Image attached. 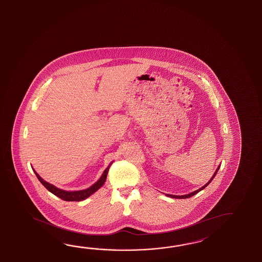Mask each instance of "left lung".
Here are the masks:
<instances>
[{"label":"left lung","instance_id":"1","mask_svg":"<svg viewBox=\"0 0 262 262\" xmlns=\"http://www.w3.org/2000/svg\"><path fill=\"white\" fill-rule=\"evenodd\" d=\"M220 167H221V166H219V167H217V169L215 170V174H213V177H212V178H211L210 180H209V181H208V182H207V183H206V184L204 185V186H203V187H202V188H200V189H199V190H195V191H193V192H190V193H189V194L181 195V196H179V195H170V194H167V196H168V197H171V198H177V199H185V198H190V197H191V196H193V195L196 194V193H198V192H199V191H200V190H204V189H205V187H206V186H207V185H208V184H209V183H210L211 181H212V180H213V179H214V178H215V174H216V173H217V171H219V169H220Z\"/></svg>","mask_w":262,"mask_h":262}]
</instances>
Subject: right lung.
I'll use <instances>...</instances> for the list:
<instances>
[{"instance_id":"obj_1","label":"right lung","mask_w":262,"mask_h":262,"mask_svg":"<svg viewBox=\"0 0 262 262\" xmlns=\"http://www.w3.org/2000/svg\"><path fill=\"white\" fill-rule=\"evenodd\" d=\"M111 164H108V167L103 172L102 176L100 177V179H99L95 184L92 185L90 188H88L86 190H76V191H67V190H61V189H58L56 186L50 184V183L47 182L46 180H42L41 177L37 174L35 170L33 169V171H34V173L36 174V177L38 178L39 181L47 188V190H49L50 192H52L53 194H55L56 196H57V197H59L62 200L69 201V202H73V201L79 202V201L86 199L90 195H92L94 192H96L100 187H102L104 182H105V180L107 179V174H108V169H110Z\"/></svg>"}]
</instances>
